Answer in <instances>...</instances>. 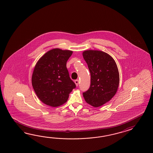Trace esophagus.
<instances>
[{
  "mask_svg": "<svg viewBox=\"0 0 153 153\" xmlns=\"http://www.w3.org/2000/svg\"><path fill=\"white\" fill-rule=\"evenodd\" d=\"M74 82H75V83H76V86H77L78 85H79V80L77 79H76L75 81H74Z\"/></svg>",
  "mask_w": 153,
  "mask_h": 153,
  "instance_id": "obj_1",
  "label": "esophagus"
}]
</instances>
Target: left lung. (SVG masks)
<instances>
[{
	"label": "left lung",
	"mask_w": 153,
	"mask_h": 153,
	"mask_svg": "<svg viewBox=\"0 0 153 153\" xmlns=\"http://www.w3.org/2000/svg\"><path fill=\"white\" fill-rule=\"evenodd\" d=\"M83 56L91 75L90 86L83 92V97L90 105L100 107L116 94L120 82L118 70L113 58L105 52L86 51Z\"/></svg>",
	"instance_id": "left-lung-1"
}]
</instances>
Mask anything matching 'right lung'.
<instances>
[{
  "instance_id": "1",
  "label": "right lung",
  "mask_w": 153,
  "mask_h": 153,
  "mask_svg": "<svg viewBox=\"0 0 153 153\" xmlns=\"http://www.w3.org/2000/svg\"><path fill=\"white\" fill-rule=\"evenodd\" d=\"M72 54L70 51L54 49L42 56L35 67L33 88L37 97L48 105L56 107L63 104L76 87L66 67Z\"/></svg>"
}]
</instances>
